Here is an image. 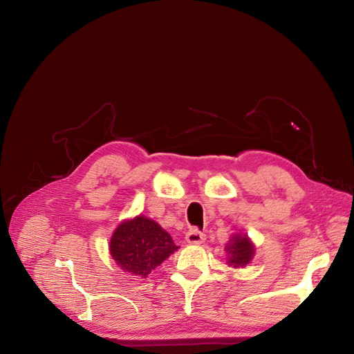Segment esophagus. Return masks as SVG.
<instances>
[{
	"mask_svg": "<svg viewBox=\"0 0 354 354\" xmlns=\"http://www.w3.org/2000/svg\"><path fill=\"white\" fill-rule=\"evenodd\" d=\"M205 239H206L205 233H202L198 229H191L189 232L186 233V241H187V243H191V245H199V243L205 242Z\"/></svg>",
	"mask_w": 354,
	"mask_h": 354,
	"instance_id": "1",
	"label": "esophagus"
}]
</instances>
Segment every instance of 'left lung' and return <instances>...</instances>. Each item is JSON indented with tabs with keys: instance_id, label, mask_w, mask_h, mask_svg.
<instances>
[{
	"instance_id": "8db88e82",
	"label": "left lung",
	"mask_w": 354,
	"mask_h": 354,
	"mask_svg": "<svg viewBox=\"0 0 354 354\" xmlns=\"http://www.w3.org/2000/svg\"><path fill=\"white\" fill-rule=\"evenodd\" d=\"M227 265L232 268H245L250 263L254 254V246L246 234H234L225 246Z\"/></svg>"
}]
</instances>
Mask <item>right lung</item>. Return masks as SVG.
<instances>
[{
  "instance_id": "right-lung-1",
  "label": "right lung",
  "mask_w": 354,
  "mask_h": 354,
  "mask_svg": "<svg viewBox=\"0 0 354 354\" xmlns=\"http://www.w3.org/2000/svg\"><path fill=\"white\" fill-rule=\"evenodd\" d=\"M178 248L167 230L140 215L118 226L109 242L111 256L118 266L140 279L147 277Z\"/></svg>"
}]
</instances>
